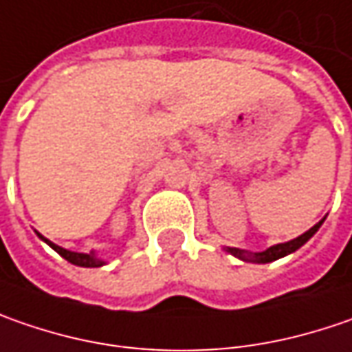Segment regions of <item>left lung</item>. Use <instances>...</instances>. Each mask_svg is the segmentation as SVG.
<instances>
[{"mask_svg": "<svg viewBox=\"0 0 352 352\" xmlns=\"http://www.w3.org/2000/svg\"><path fill=\"white\" fill-rule=\"evenodd\" d=\"M323 224V221L317 222L314 228H309L305 234H301V236L294 238V240H289V242H283V244H276V246H272V248H267L264 252H258V254H248V252H242V250H238V248H228V252L234 254L236 258L240 260H246V262H256V264H267V262H274V260H278V258H283V256H287V254L296 252L298 248H301L309 238L314 236L315 232L319 230V226Z\"/></svg>", "mask_w": 352, "mask_h": 352, "instance_id": "1", "label": "left lung"}]
</instances>
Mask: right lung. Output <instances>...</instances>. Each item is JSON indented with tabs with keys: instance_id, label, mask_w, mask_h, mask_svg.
I'll list each match as a JSON object with an SVG mask.
<instances>
[{
	"instance_id": "right-lung-1",
	"label": "right lung",
	"mask_w": 352,
	"mask_h": 352,
	"mask_svg": "<svg viewBox=\"0 0 352 352\" xmlns=\"http://www.w3.org/2000/svg\"><path fill=\"white\" fill-rule=\"evenodd\" d=\"M41 236V234H38ZM43 238V236H41ZM51 248H53L54 252H58L65 260H69L70 264H74V266H82V267H98L102 266L104 262L102 260H98L94 254H78V252H70V250H65V248H60V246H56V244H53L51 240H47V238H43Z\"/></svg>"
}]
</instances>
